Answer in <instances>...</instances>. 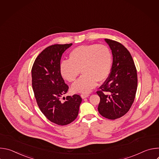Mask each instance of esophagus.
<instances>
[{
	"label": "esophagus",
	"instance_id": "esophagus-1",
	"mask_svg": "<svg viewBox=\"0 0 159 159\" xmlns=\"http://www.w3.org/2000/svg\"><path fill=\"white\" fill-rule=\"evenodd\" d=\"M80 96H81V98H82V99H84V98H87V97H89V94H82L81 95H80Z\"/></svg>",
	"mask_w": 159,
	"mask_h": 159
}]
</instances>
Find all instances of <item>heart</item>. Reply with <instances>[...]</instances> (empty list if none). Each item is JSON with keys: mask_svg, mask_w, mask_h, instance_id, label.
Wrapping results in <instances>:
<instances>
[{"mask_svg": "<svg viewBox=\"0 0 159 159\" xmlns=\"http://www.w3.org/2000/svg\"><path fill=\"white\" fill-rule=\"evenodd\" d=\"M112 63V53L104 45L90 44L73 49L69 60H62L60 64L61 76L70 82L76 80L81 72L82 76L72 86L75 93H89L97 84L109 75Z\"/></svg>", "mask_w": 159, "mask_h": 159, "instance_id": "1", "label": "heart"}]
</instances>
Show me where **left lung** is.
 <instances>
[{
    "label": "left lung",
    "instance_id": "1",
    "mask_svg": "<svg viewBox=\"0 0 159 159\" xmlns=\"http://www.w3.org/2000/svg\"><path fill=\"white\" fill-rule=\"evenodd\" d=\"M112 55L111 72L97 92L98 111L104 118L116 120L129 110L137 89V69L128 50L117 41L105 39Z\"/></svg>",
    "mask_w": 159,
    "mask_h": 159
}]
</instances>
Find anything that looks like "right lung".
Returning a JSON list of instances; mask_svg holds the SVG:
<instances>
[{
    "instance_id": "add662e5",
    "label": "right lung",
    "mask_w": 159,
    "mask_h": 159,
    "mask_svg": "<svg viewBox=\"0 0 159 159\" xmlns=\"http://www.w3.org/2000/svg\"><path fill=\"white\" fill-rule=\"evenodd\" d=\"M72 45L57 44L45 48L36 58L31 70L32 86L38 107L48 120L61 126L76 119L82 102L77 94L66 96L64 102L60 101L69 89L60 71V60Z\"/></svg>"
}]
</instances>
